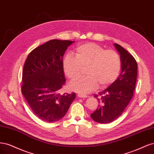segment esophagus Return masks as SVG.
I'll return each instance as SVG.
<instances>
[{
  "mask_svg": "<svg viewBox=\"0 0 154 154\" xmlns=\"http://www.w3.org/2000/svg\"><path fill=\"white\" fill-rule=\"evenodd\" d=\"M77 97H80V98H86V97H88L87 95H82V94H78Z\"/></svg>",
  "mask_w": 154,
  "mask_h": 154,
  "instance_id": "1",
  "label": "esophagus"
}]
</instances>
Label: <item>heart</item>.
Listing matches in <instances>:
<instances>
[{
	"label": "heart",
	"mask_w": 154,
	"mask_h": 154,
	"mask_svg": "<svg viewBox=\"0 0 154 154\" xmlns=\"http://www.w3.org/2000/svg\"><path fill=\"white\" fill-rule=\"evenodd\" d=\"M121 59L112 50H106L94 43H86L78 46L75 56L68 54L63 60V68L66 76L75 80L81 75L82 68H86L87 76L72 82L70 88L73 91L85 95L98 87H106L115 81L121 70Z\"/></svg>",
	"instance_id": "1"
}]
</instances>
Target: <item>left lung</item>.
Listing matches in <instances>:
<instances>
[{
	"mask_svg": "<svg viewBox=\"0 0 154 154\" xmlns=\"http://www.w3.org/2000/svg\"><path fill=\"white\" fill-rule=\"evenodd\" d=\"M114 45L120 53L122 72L110 86L94 96L100 105L91 114V117L99 123H111L120 116L130 102L135 90L137 73L136 59L120 45L115 43Z\"/></svg>",
	"mask_w": 154,
	"mask_h": 154,
	"instance_id": "8db88e82",
	"label": "left lung"
}]
</instances>
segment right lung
I'll return each mask as SVG.
<instances>
[{
  "label": "right lung",
  "instance_id": "right-lung-1",
  "mask_svg": "<svg viewBox=\"0 0 154 154\" xmlns=\"http://www.w3.org/2000/svg\"><path fill=\"white\" fill-rule=\"evenodd\" d=\"M74 42L52 39L32 50L24 63L22 93L32 112L46 122L64 117L75 93H59L65 83L63 57Z\"/></svg>",
  "mask_w": 154,
  "mask_h": 154
}]
</instances>
